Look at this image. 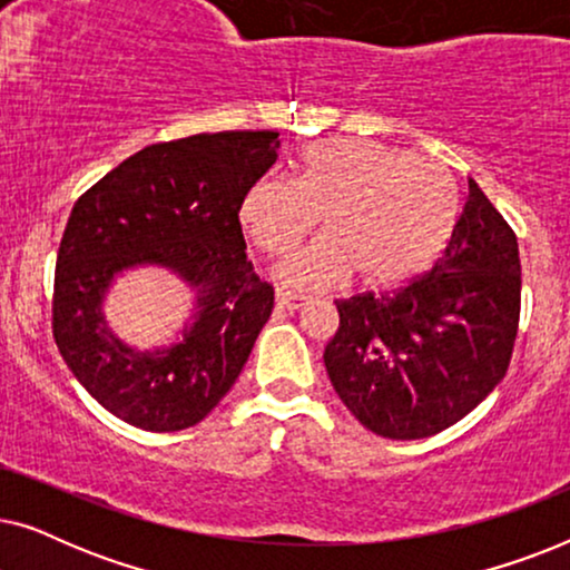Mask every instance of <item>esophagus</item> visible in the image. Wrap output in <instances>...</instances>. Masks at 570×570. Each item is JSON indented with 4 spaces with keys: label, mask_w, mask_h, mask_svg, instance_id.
<instances>
[{
    "label": "esophagus",
    "mask_w": 570,
    "mask_h": 570,
    "mask_svg": "<svg viewBox=\"0 0 570 570\" xmlns=\"http://www.w3.org/2000/svg\"><path fill=\"white\" fill-rule=\"evenodd\" d=\"M275 301H277V308L295 311V308H301L303 295H295V293H287V291H277L275 293Z\"/></svg>",
    "instance_id": "esophagus-1"
}]
</instances>
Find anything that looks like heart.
<instances>
[{"label":"heart","instance_id":"heart-1","mask_svg":"<svg viewBox=\"0 0 570 570\" xmlns=\"http://www.w3.org/2000/svg\"><path fill=\"white\" fill-rule=\"evenodd\" d=\"M322 215L324 236L275 267L298 291H324L353 275L368 287L407 279L439 254L456 217V189L433 160L373 139L308 145L295 178L259 176L238 205L246 238L285 254Z\"/></svg>","mask_w":570,"mask_h":570}]
</instances>
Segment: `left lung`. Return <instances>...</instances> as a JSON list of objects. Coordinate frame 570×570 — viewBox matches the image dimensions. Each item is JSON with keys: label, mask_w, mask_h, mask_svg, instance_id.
Wrapping results in <instances>:
<instances>
[{"label": "left lung", "mask_w": 570, "mask_h": 570, "mask_svg": "<svg viewBox=\"0 0 570 570\" xmlns=\"http://www.w3.org/2000/svg\"><path fill=\"white\" fill-rule=\"evenodd\" d=\"M519 303L517 236L466 178L462 215L423 277L337 301L340 326L324 350L334 392L381 439L446 431L503 381Z\"/></svg>", "instance_id": "8db88e82"}]
</instances>
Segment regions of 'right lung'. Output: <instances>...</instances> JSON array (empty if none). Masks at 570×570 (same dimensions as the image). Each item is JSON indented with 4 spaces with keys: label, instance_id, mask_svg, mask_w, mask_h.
<instances>
[{
    "label": "right lung",
    "instance_id": "right-lung-1",
    "mask_svg": "<svg viewBox=\"0 0 570 570\" xmlns=\"http://www.w3.org/2000/svg\"><path fill=\"white\" fill-rule=\"evenodd\" d=\"M277 131H217L150 145L82 194L61 236L53 340L92 400L153 433L197 425L230 392L275 306L254 275L238 205L277 160ZM166 268L193 314L166 346L137 348L105 322L115 279Z\"/></svg>",
    "mask_w": 570,
    "mask_h": 570
}]
</instances>
